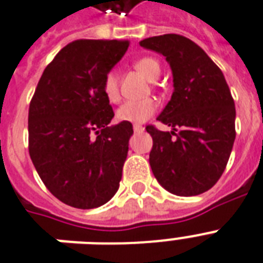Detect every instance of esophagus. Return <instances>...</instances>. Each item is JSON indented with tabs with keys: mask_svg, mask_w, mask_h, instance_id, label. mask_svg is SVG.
<instances>
[{
	"mask_svg": "<svg viewBox=\"0 0 263 263\" xmlns=\"http://www.w3.org/2000/svg\"><path fill=\"white\" fill-rule=\"evenodd\" d=\"M133 130H134V133H142V132L145 130V127L141 125H134Z\"/></svg>",
	"mask_w": 263,
	"mask_h": 263,
	"instance_id": "34e87169",
	"label": "esophagus"
}]
</instances>
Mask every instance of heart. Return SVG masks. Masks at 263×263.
<instances>
[{
	"mask_svg": "<svg viewBox=\"0 0 263 263\" xmlns=\"http://www.w3.org/2000/svg\"><path fill=\"white\" fill-rule=\"evenodd\" d=\"M134 68L144 76L148 81H156L160 76V64L155 58L144 57L141 60L136 61ZM103 93L107 100L111 103L119 102L121 93H119L118 77L114 72L107 73L103 80ZM157 110V102L155 99H144V100H129L125 102L117 110V118L121 122H129V123H142L148 121Z\"/></svg>",
	"mask_w": 263,
	"mask_h": 263,
	"instance_id": "heart-1",
	"label": "heart"
}]
</instances>
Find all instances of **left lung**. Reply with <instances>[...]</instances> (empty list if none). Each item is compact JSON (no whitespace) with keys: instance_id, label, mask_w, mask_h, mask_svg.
Wrapping results in <instances>:
<instances>
[{"instance_id":"1","label":"left lung","mask_w":263,"mask_h":263,"mask_svg":"<svg viewBox=\"0 0 263 263\" xmlns=\"http://www.w3.org/2000/svg\"><path fill=\"white\" fill-rule=\"evenodd\" d=\"M140 46L164 55L174 77L171 100L157 117L172 130L146 126L153 175L172 194H202L222 175L236 136L228 84L206 52L182 35L148 37Z\"/></svg>"}]
</instances>
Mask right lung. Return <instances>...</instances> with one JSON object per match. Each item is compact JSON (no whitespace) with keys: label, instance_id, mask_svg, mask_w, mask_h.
<instances>
[{"label":"right lung","instance_id":"1","mask_svg":"<svg viewBox=\"0 0 263 263\" xmlns=\"http://www.w3.org/2000/svg\"><path fill=\"white\" fill-rule=\"evenodd\" d=\"M127 47V41L69 43L47 65L29 103L31 160L50 193L69 206H102L119 187L133 126H108L114 111L103 80Z\"/></svg>","mask_w":263,"mask_h":263}]
</instances>
